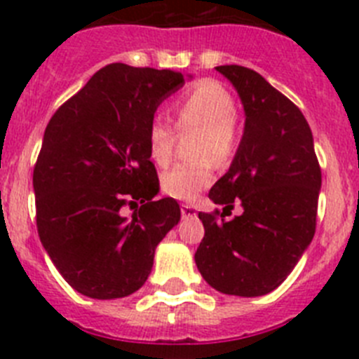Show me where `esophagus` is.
<instances>
[{"label":"esophagus","mask_w":359,"mask_h":359,"mask_svg":"<svg viewBox=\"0 0 359 359\" xmlns=\"http://www.w3.org/2000/svg\"><path fill=\"white\" fill-rule=\"evenodd\" d=\"M182 215L183 217H194L196 215L194 207H190V205H182Z\"/></svg>","instance_id":"34e87169"}]
</instances>
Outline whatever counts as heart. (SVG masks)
I'll list each match as a JSON object with an SVG mask.
<instances>
[{
    "label": "heart",
    "mask_w": 359,
    "mask_h": 359,
    "mask_svg": "<svg viewBox=\"0 0 359 359\" xmlns=\"http://www.w3.org/2000/svg\"><path fill=\"white\" fill-rule=\"evenodd\" d=\"M176 126L182 131L198 128L194 154L199 158L182 161L161 176V189L167 196L182 201H194L203 190L214 183L215 157L226 165L233 160L241 145L236 98L226 88L214 81H199L176 98L172 106ZM176 133L169 122L151 120L147 128L149 156L158 165L172 158Z\"/></svg>",
    "instance_id": "1"
}]
</instances>
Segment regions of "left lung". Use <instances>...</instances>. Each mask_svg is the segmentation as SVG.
I'll list each match as a JSON object with an SVG mask.
<instances>
[{
	"instance_id": "1",
	"label": "left lung",
	"mask_w": 359,
	"mask_h": 359,
	"mask_svg": "<svg viewBox=\"0 0 359 359\" xmlns=\"http://www.w3.org/2000/svg\"><path fill=\"white\" fill-rule=\"evenodd\" d=\"M217 72L236 86L246 123L230 170L208 192L224 212H199L205 237L194 259L221 293L261 297L286 280L313 241L322 169L309 123L286 95L244 66ZM236 204L243 214L226 222Z\"/></svg>"
}]
</instances>
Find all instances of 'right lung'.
Instances as JSON below:
<instances>
[{"instance_id":"1","label":"right lung","mask_w":359,"mask_h":359,"mask_svg":"<svg viewBox=\"0 0 359 359\" xmlns=\"http://www.w3.org/2000/svg\"><path fill=\"white\" fill-rule=\"evenodd\" d=\"M182 73L113 62L50 118L34 167L36 224L73 290L98 300L144 286L154 250L177 224L176 199L152 201L160 182L147 128ZM141 207L138 208L137 205ZM136 208L131 219L121 208Z\"/></svg>"}]
</instances>
